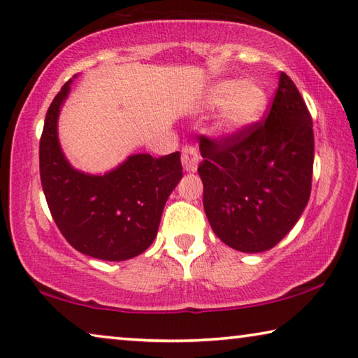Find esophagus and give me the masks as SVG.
Wrapping results in <instances>:
<instances>
[{"mask_svg":"<svg viewBox=\"0 0 358 358\" xmlns=\"http://www.w3.org/2000/svg\"><path fill=\"white\" fill-rule=\"evenodd\" d=\"M199 162H201V152L197 146L186 145L181 148V164H183L186 172H196Z\"/></svg>","mask_w":358,"mask_h":358,"instance_id":"1","label":"esophagus"}]
</instances>
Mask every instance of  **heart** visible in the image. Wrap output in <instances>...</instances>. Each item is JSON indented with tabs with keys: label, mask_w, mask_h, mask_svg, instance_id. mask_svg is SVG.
Wrapping results in <instances>:
<instances>
[{
	"label": "heart",
	"mask_w": 358,
	"mask_h": 358,
	"mask_svg": "<svg viewBox=\"0 0 358 358\" xmlns=\"http://www.w3.org/2000/svg\"><path fill=\"white\" fill-rule=\"evenodd\" d=\"M207 106L221 105L218 126L228 132L252 126L263 116L268 105V95L258 83L226 81L217 84L207 95Z\"/></svg>",
	"instance_id": "obj_1"
}]
</instances>
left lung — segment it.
<instances>
[{"label": "left lung", "mask_w": 358, "mask_h": 358, "mask_svg": "<svg viewBox=\"0 0 358 358\" xmlns=\"http://www.w3.org/2000/svg\"><path fill=\"white\" fill-rule=\"evenodd\" d=\"M203 210L234 250L266 252L308 206L314 167L312 117L298 87L280 73L268 117L221 138L202 135Z\"/></svg>", "instance_id": "8db88e82"}]
</instances>
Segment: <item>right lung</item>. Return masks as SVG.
I'll return each instance as SVG.
<instances>
[{
	"instance_id": "1",
	"label": "right lung",
	"mask_w": 358,
	"mask_h": 358,
	"mask_svg": "<svg viewBox=\"0 0 358 358\" xmlns=\"http://www.w3.org/2000/svg\"><path fill=\"white\" fill-rule=\"evenodd\" d=\"M70 84L50 103L39 140V175L50 215L78 252L105 261L134 258L156 239L164 206L183 177L180 152L129 156L105 175L75 170L57 135Z\"/></svg>"
}]
</instances>
